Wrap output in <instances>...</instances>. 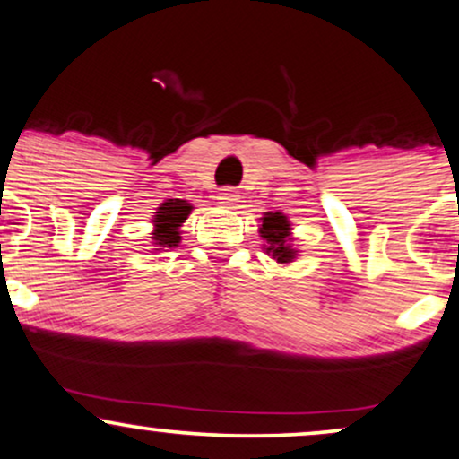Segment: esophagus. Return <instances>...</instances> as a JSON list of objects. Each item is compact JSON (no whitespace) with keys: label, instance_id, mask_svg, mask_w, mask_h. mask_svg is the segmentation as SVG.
Segmentation results:
<instances>
[{"label":"esophagus","instance_id":"34e87169","mask_svg":"<svg viewBox=\"0 0 459 459\" xmlns=\"http://www.w3.org/2000/svg\"><path fill=\"white\" fill-rule=\"evenodd\" d=\"M218 201L222 203V205H235L237 203V193L233 188H222V193H220Z\"/></svg>","mask_w":459,"mask_h":459}]
</instances>
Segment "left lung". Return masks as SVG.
I'll return each mask as SVG.
<instances>
[{"label":"left lung","mask_w":459,"mask_h":459,"mask_svg":"<svg viewBox=\"0 0 459 459\" xmlns=\"http://www.w3.org/2000/svg\"><path fill=\"white\" fill-rule=\"evenodd\" d=\"M260 237L266 241V254L277 263H290L294 258V249L290 246V224L281 213H264Z\"/></svg>","instance_id":"obj_1"}]
</instances>
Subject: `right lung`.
I'll use <instances>...</instances> for the list:
<instances>
[{"label":"right lung","instance_id":"add662e5","mask_svg":"<svg viewBox=\"0 0 459 459\" xmlns=\"http://www.w3.org/2000/svg\"><path fill=\"white\" fill-rule=\"evenodd\" d=\"M190 210H193V205L182 199H169L165 201L162 205L159 207V212H156L154 216V243L156 246H162V247H171V246H178L179 243V226H182L184 220L188 218Z\"/></svg>","mask_w":459,"mask_h":459}]
</instances>
